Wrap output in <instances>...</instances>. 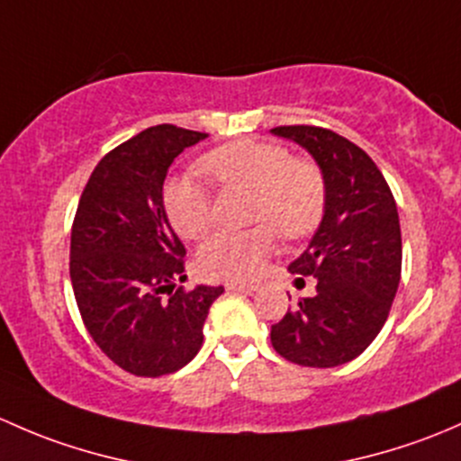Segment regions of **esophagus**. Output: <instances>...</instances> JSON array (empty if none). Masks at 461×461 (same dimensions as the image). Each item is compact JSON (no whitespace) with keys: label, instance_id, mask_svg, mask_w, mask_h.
Returning a JSON list of instances; mask_svg holds the SVG:
<instances>
[{"label":"esophagus","instance_id":"esophagus-1","mask_svg":"<svg viewBox=\"0 0 461 461\" xmlns=\"http://www.w3.org/2000/svg\"><path fill=\"white\" fill-rule=\"evenodd\" d=\"M226 288H229V291H237V293L258 291V286H255V284H246V282H229L226 284Z\"/></svg>","mask_w":461,"mask_h":461}]
</instances>
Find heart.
I'll use <instances>...</instances> for the list:
<instances>
[{
	"mask_svg": "<svg viewBox=\"0 0 461 461\" xmlns=\"http://www.w3.org/2000/svg\"><path fill=\"white\" fill-rule=\"evenodd\" d=\"M202 168L226 188H250L249 215L266 224L246 230H221L203 241L197 253L202 275L246 282L262 273L275 249L277 230L303 237L317 229L326 208V179L311 159L291 158L284 146L262 140H240L202 158ZM166 215L186 240H199L212 226V193L191 175L166 179Z\"/></svg>",
	"mask_w": 461,
	"mask_h": 461,
	"instance_id": "obj_1",
	"label": "heart"
}]
</instances>
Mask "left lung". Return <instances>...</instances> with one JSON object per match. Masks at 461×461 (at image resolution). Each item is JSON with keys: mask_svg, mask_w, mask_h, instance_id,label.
I'll list each match as a JSON object with an SVG mask.
<instances>
[{"mask_svg": "<svg viewBox=\"0 0 461 461\" xmlns=\"http://www.w3.org/2000/svg\"><path fill=\"white\" fill-rule=\"evenodd\" d=\"M270 132L306 149L326 179L320 229L288 266L302 282L312 275L317 293L288 308L270 329V341L284 359L300 366H341L371 346L400 286L395 197L375 161L329 128L277 126Z\"/></svg>", "mask_w": 461, "mask_h": 461, "instance_id": "obj_1", "label": "left lung"}]
</instances>
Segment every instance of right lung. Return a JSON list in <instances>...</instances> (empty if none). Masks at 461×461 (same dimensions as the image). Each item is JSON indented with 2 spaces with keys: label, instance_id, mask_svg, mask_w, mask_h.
Returning <instances> with one entry per match:
<instances>
[{
  "label": "right lung",
  "instance_id": "add662e5",
  "mask_svg": "<svg viewBox=\"0 0 461 461\" xmlns=\"http://www.w3.org/2000/svg\"><path fill=\"white\" fill-rule=\"evenodd\" d=\"M206 132L150 126L95 166L70 232V282L84 326L108 359L137 377L186 366L221 286L177 288L186 249L164 211L175 158Z\"/></svg>",
  "mask_w": 461,
  "mask_h": 461
}]
</instances>
